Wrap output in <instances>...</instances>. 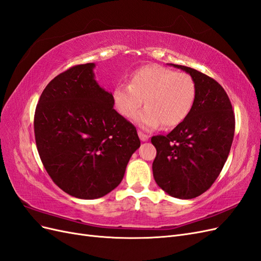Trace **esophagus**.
Returning a JSON list of instances; mask_svg holds the SVG:
<instances>
[{
    "label": "esophagus",
    "mask_w": 261,
    "mask_h": 261,
    "mask_svg": "<svg viewBox=\"0 0 261 261\" xmlns=\"http://www.w3.org/2000/svg\"><path fill=\"white\" fill-rule=\"evenodd\" d=\"M138 136H139V138H140L141 141H147V140L149 139V136L146 135V134L143 133L141 130H138Z\"/></svg>",
    "instance_id": "obj_1"
}]
</instances>
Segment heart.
<instances>
[{"instance_id":"b5f03b06","label":"heart","mask_w":261,"mask_h":261,"mask_svg":"<svg viewBox=\"0 0 261 261\" xmlns=\"http://www.w3.org/2000/svg\"><path fill=\"white\" fill-rule=\"evenodd\" d=\"M196 98V83L191 75L176 73L159 65H148L132 75L129 84L117 85L113 90L116 111L132 117L143 105L134 121L144 129L161 123L165 127L178 125L191 112Z\"/></svg>"}]
</instances>
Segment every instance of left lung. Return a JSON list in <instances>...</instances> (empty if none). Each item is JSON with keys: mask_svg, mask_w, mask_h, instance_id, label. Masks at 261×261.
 I'll return each instance as SVG.
<instances>
[{"mask_svg": "<svg viewBox=\"0 0 261 261\" xmlns=\"http://www.w3.org/2000/svg\"><path fill=\"white\" fill-rule=\"evenodd\" d=\"M193 77L191 112L167 136L151 138L156 184L172 197L192 199L215 183L230 153L235 130L231 101L218 82L194 68L171 64Z\"/></svg>", "mask_w": 261, "mask_h": 261, "instance_id": "obj_1", "label": "left lung"}]
</instances>
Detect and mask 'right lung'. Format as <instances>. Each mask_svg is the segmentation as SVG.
I'll return each mask as SVG.
<instances>
[{"label":"right lung","instance_id":"right-lung-1","mask_svg":"<svg viewBox=\"0 0 261 261\" xmlns=\"http://www.w3.org/2000/svg\"><path fill=\"white\" fill-rule=\"evenodd\" d=\"M94 63L76 65L48 84L35 112L39 155L52 180L81 199L103 197L121 183L140 146L136 127L94 80Z\"/></svg>","mask_w":261,"mask_h":261}]
</instances>
